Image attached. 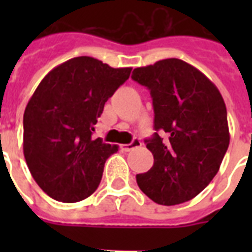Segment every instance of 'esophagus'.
Instances as JSON below:
<instances>
[{
	"mask_svg": "<svg viewBox=\"0 0 252 252\" xmlns=\"http://www.w3.org/2000/svg\"><path fill=\"white\" fill-rule=\"evenodd\" d=\"M138 146H141V141L138 140V138H133L130 144H124V145H120L123 152H130V150L136 149Z\"/></svg>",
	"mask_w": 252,
	"mask_h": 252,
	"instance_id": "esophagus-1",
	"label": "esophagus"
}]
</instances>
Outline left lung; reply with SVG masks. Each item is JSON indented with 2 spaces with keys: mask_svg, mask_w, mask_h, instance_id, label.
<instances>
[{
  "mask_svg": "<svg viewBox=\"0 0 252 252\" xmlns=\"http://www.w3.org/2000/svg\"><path fill=\"white\" fill-rule=\"evenodd\" d=\"M132 80L149 89L156 129L145 140L154 163L136 175L138 187L161 205L193 199L219 172L229 148L222 95L203 73L179 59L136 68ZM158 131L168 137L162 139Z\"/></svg>",
  "mask_w": 252,
  "mask_h": 252,
  "instance_id": "obj_1",
  "label": "left lung"
}]
</instances>
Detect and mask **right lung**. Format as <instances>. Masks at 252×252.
Returning a JSON list of instances; mask_svg holds the SVG:
<instances>
[{
	"label": "right lung",
	"mask_w": 252,
	"mask_h": 252,
	"mask_svg": "<svg viewBox=\"0 0 252 252\" xmlns=\"http://www.w3.org/2000/svg\"><path fill=\"white\" fill-rule=\"evenodd\" d=\"M130 70L80 56L52 69L36 87L23 115V154L37 186L52 199L77 203L98 188L118 145L93 140V130Z\"/></svg>",
	"instance_id": "right-lung-1"
}]
</instances>
